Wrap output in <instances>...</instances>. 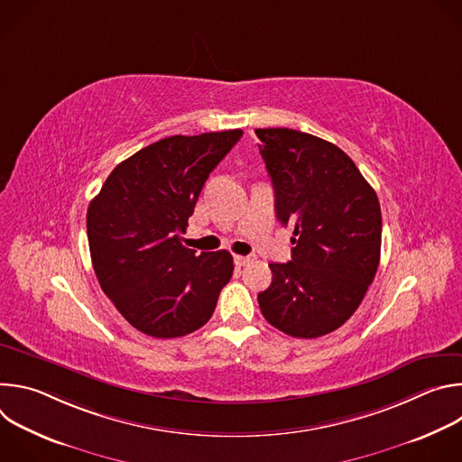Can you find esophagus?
Returning a JSON list of instances; mask_svg holds the SVG:
<instances>
[{
  "label": "esophagus",
  "instance_id": "obj_1",
  "mask_svg": "<svg viewBox=\"0 0 462 462\" xmlns=\"http://www.w3.org/2000/svg\"><path fill=\"white\" fill-rule=\"evenodd\" d=\"M250 261H254V255H236V265L237 267H246Z\"/></svg>",
  "mask_w": 462,
  "mask_h": 462
}]
</instances>
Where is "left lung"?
I'll return each instance as SVG.
<instances>
[{"label": "left lung", "mask_w": 462, "mask_h": 462, "mask_svg": "<svg viewBox=\"0 0 462 462\" xmlns=\"http://www.w3.org/2000/svg\"><path fill=\"white\" fill-rule=\"evenodd\" d=\"M274 186V210L292 230V259L271 263L257 294L265 319L294 338L342 327L362 303L380 263L378 197L338 146L289 127L255 129Z\"/></svg>", "instance_id": "obj_1"}]
</instances>
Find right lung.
<instances>
[{"instance_id": "add662e5", "label": "right lung", "mask_w": 462, "mask_h": 462, "mask_svg": "<svg viewBox=\"0 0 462 462\" xmlns=\"http://www.w3.org/2000/svg\"><path fill=\"white\" fill-rule=\"evenodd\" d=\"M241 129L173 135L122 161L88 208L93 269L118 312L153 338L203 327L230 282V252L186 248L188 217Z\"/></svg>"}]
</instances>
